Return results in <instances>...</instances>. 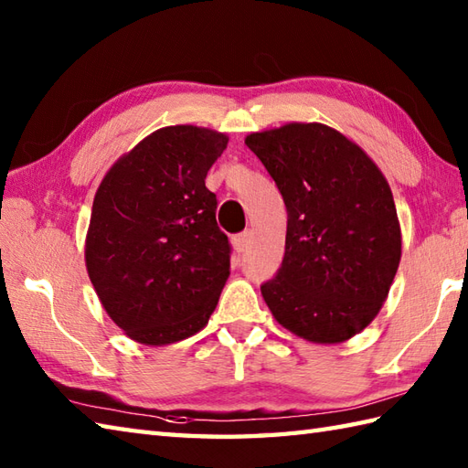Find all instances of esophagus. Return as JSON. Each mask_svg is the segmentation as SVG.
Here are the masks:
<instances>
[{"label":"esophagus","instance_id":"esophagus-1","mask_svg":"<svg viewBox=\"0 0 468 468\" xmlns=\"http://www.w3.org/2000/svg\"><path fill=\"white\" fill-rule=\"evenodd\" d=\"M231 243H233L237 253H245L251 247V243H253V231H250V229H247V231L235 235L233 239H231Z\"/></svg>","mask_w":468,"mask_h":468}]
</instances>
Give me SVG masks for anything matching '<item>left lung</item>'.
<instances>
[{"mask_svg": "<svg viewBox=\"0 0 468 468\" xmlns=\"http://www.w3.org/2000/svg\"><path fill=\"white\" fill-rule=\"evenodd\" d=\"M287 208L282 270L261 285L275 322L314 344H342L370 324L402 257L394 197L380 168L322 122L251 133Z\"/></svg>", "mask_w": 468, "mask_h": 468, "instance_id": "1", "label": "left lung"}]
</instances>
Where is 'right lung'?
<instances>
[{"mask_svg": "<svg viewBox=\"0 0 468 468\" xmlns=\"http://www.w3.org/2000/svg\"><path fill=\"white\" fill-rule=\"evenodd\" d=\"M229 136L175 124L108 168L94 195L86 271L108 317L144 346L201 332L229 277V241L205 186Z\"/></svg>", "mask_w": 468, "mask_h": 468, "instance_id": "right-lung-1", "label": "right lung"}]
</instances>
